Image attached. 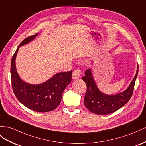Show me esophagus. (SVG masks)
I'll use <instances>...</instances> for the list:
<instances>
[{"mask_svg":"<svg viewBox=\"0 0 146 146\" xmlns=\"http://www.w3.org/2000/svg\"><path fill=\"white\" fill-rule=\"evenodd\" d=\"M81 70L80 69H76V70H74L72 74V78L73 79H79V78L81 77Z\"/></svg>","mask_w":146,"mask_h":146,"instance_id":"esophagus-1","label":"esophagus"}]
</instances>
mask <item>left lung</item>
Listing matches in <instances>:
<instances>
[{
  "mask_svg": "<svg viewBox=\"0 0 146 146\" xmlns=\"http://www.w3.org/2000/svg\"><path fill=\"white\" fill-rule=\"evenodd\" d=\"M137 74L138 65L135 76L125 91L115 95H107L99 91L92 76L91 70H87L85 72V76L82 78L87 86L84 99L85 107L92 113L97 115L110 114L118 110L131 98Z\"/></svg>",
  "mask_w": 146,
  "mask_h": 146,
  "instance_id": "left-lung-1",
  "label": "left lung"
}]
</instances>
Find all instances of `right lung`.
I'll return each mask as SVG.
<instances>
[{"instance_id": "obj_1", "label": "right lung", "mask_w": 146, "mask_h": 146, "mask_svg": "<svg viewBox=\"0 0 146 146\" xmlns=\"http://www.w3.org/2000/svg\"><path fill=\"white\" fill-rule=\"evenodd\" d=\"M37 35L25 38L18 47L11 61V78L14 94L22 104L33 111L48 112L59 106L63 91L72 81V71L58 73L47 81L36 85L25 83L21 79L15 66L17 52L20 47L31 42Z\"/></svg>"}]
</instances>
